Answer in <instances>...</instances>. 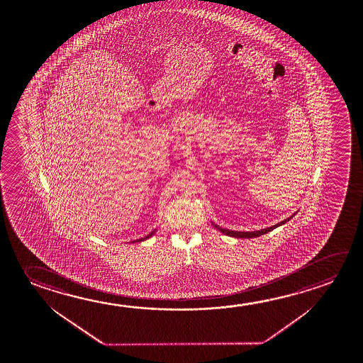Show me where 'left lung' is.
Segmentation results:
<instances>
[{
  "instance_id": "left-lung-1",
  "label": "left lung",
  "mask_w": 363,
  "mask_h": 363,
  "mask_svg": "<svg viewBox=\"0 0 363 363\" xmlns=\"http://www.w3.org/2000/svg\"><path fill=\"white\" fill-rule=\"evenodd\" d=\"M294 215H292V216H294ZM292 216L287 218V219L284 220V221H281V223L276 224V225L269 226V228H266V229H261V230H255V232H235V230H229V229L220 228L219 225H216V224H214V223H213V225H214L215 229H218L220 233H223V234H225V235H229V237H233V238H257V237H261V235L266 234V233L274 230V229H276L277 226L284 225V224L287 223L289 220L292 219Z\"/></svg>"
}]
</instances>
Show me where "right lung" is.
<instances>
[{
  "mask_svg": "<svg viewBox=\"0 0 363 363\" xmlns=\"http://www.w3.org/2000/svg\"><path fill=\"white\" fill-rule=\"evenodd\" d=\"M153 234H155V230H153V232L150 233V234H148V235H147V237H144V238L137 239V240H133V242H131V243H135V242H143V240H145V239L150 238V237H152V235H153Z\"/></svg>",
  "mask_w": 363,
  "mask_h": 363,
  "instance_id": "add662e5",
  "label": "right lung"
}]
</instances>
